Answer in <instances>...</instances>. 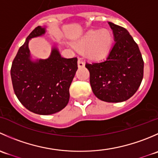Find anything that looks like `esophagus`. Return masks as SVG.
Listing matches in <instances>:
<instances>
[{"instance_id":"obj_1","label":"esophagus","mask_w":158,"mask_h":158,"mask_svg":"<svg viewBox=\"0 0 158 158\" xmlns=\"http://www.w3.org/2000/svg\"><path fill=\"white\" fill-rule=\"evenodd\" d=\"M84 66H85L84 62L82 60H80V59H79V60H78V66L79 67H83Z\"/></svg>"}]
</instances>
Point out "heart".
I'll use <instances>...</instances> for the list:
<instances>
[{"mask_svg":"<svg viewBox=\"0 0 158 158\" xmlns=\"http://www.w3.org/2000/svg\"><path fill=\"white\" fill-rule=\"evenodd\" d=\"M112 36L109 30H91L75 44L79 50L85 49V54L92 59H99L109 52Z\"/></svg>","mask_w":158,"mask_h":158,"instance_id":"obj_1","label":"heart"}]
</instances>
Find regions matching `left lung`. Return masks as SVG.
<instances>
[{
	"label": "left lung",
	"mask_w": 158,
	"mask_h": 158,
	"mask_svg": "<svg viewBox=\"0 0 158 158\" xmlns=\"http://www.w3.org/2000/svg\"><path fill=\"white\" fill-rule=\"evenodd\" d=\"M114 44L102 61L86 63L92 92L100 100L121 102L137 92L144 76V60L138 44L122 27L109 23Z\"/></svg>",
	"instance_id": "1"
}]
</instances>
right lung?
I'll return each mask as SVG.
<instances>
[{
    "label": "right lung",
    "mask_w": 158,
    "mask_h": 158,
    "mask_svg": "<svg viewBox=\"0 0 158 158\" xmlns=\"http://www.w3.org/2000/svg\"><path fill=\"white\" fill-rule=\"evenodd\" d=\"M44 33L45 28L38 26L30 33L13 60L10 76L14 93L21 104L32 112L47 115L67 106L78 60L63 58L54 48L47 60L30 61L29 40Z\"/></svg>",
    "instance_id": "obj_1"
}]
</instances>
